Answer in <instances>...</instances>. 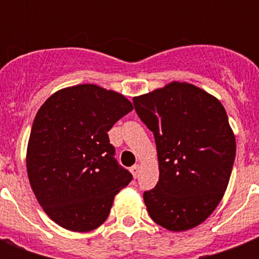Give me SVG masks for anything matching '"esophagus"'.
I'll return each mask as SVG.
<instances>
[{"label":"esophagus","instance_id":"obj_1","mask_svg":"<svg viewBox=\"0 0 259 259\" xmlns=\"http://www.w3.org/2000/svg\"><path fill=\"white\" fill-rule=\"evenodd\" d=\"M130 172H132V175H133V176L137 179L138 173H140V165H138V164H136V165L132 166V168H130Z\"/></svg>","mask_w":259,"mask_h":259}]
</instances>
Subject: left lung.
Here are the masks:
<instances>
[{
	"instance_id": "left-lung-1",
	"label": "left lung",
	"mask_w": 259,
	"mask_h": 259,
	"mask_svg": "<svg viewBox=\"0 0 259 259\" xmlns=\"http://www.w3.org/2000/svg\"><path fill=\"white\" fill-rule=\"evenodd\" d=\"M133 103L157 148L160 177L144 192L146 209L169 231L193 229L217 208L233 170L237 148L225 107L204 90L180 82Z\"/></svg>"
}]
</instances>
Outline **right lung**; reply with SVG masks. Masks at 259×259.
<instances>
[{
  "instance_id": "right-lung-1",
  "label": "right lung",
  "mask_w": 259,
  "mask_h": 259,
  "mask_svg": "<svg viewBox=\"0 0 259 259\" xmlns=\"http://www.w3.org/2000/svg\"><path fill=\"white\" fill-rule=\"evenodd\" d=\"M133 110L122 94L95 84L59 90L38 109L26 150L34 196L63 229L86 233L107 219L133 176L117 162L109 132Z\"/></svg>"
}]
</instances>
